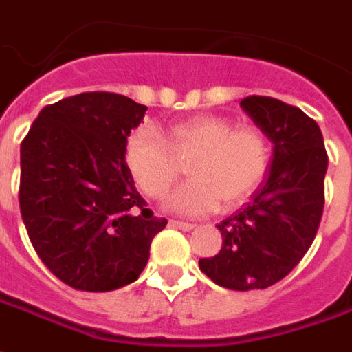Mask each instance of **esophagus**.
Listing matches in <instances>:
<instances>
[{"instance_id": "1", "label": "esophagus", "mask_w": 352, "mask_h": 352, "mask_svg": "<svg viewBox=\"0 0 352 352\" xmlns=\"http://www.w3.org/2000/svg\"><path fill=\"white\" fill-rule=\"evenodd\" d=\"M168 226H170V228L182 229V231H191V229L195 228L193 223H188V221H180V220H170L168 221Z\"/></svg>"}]
</instances>
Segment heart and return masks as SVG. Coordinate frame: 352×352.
<instances>
[{
    "instance_id": "heart-1",
    "label": "heart",
    "mask_w": 352,
    "mask_h": 352,
    "mask_svg": "<svg viewBox=\"0 0 352 352\" xmlns=\"http://www.w3.org/2000/svg\"><path fill=\"white\" fill-rule=\"evenodd\" d=\"M169 142L142 124L129 134L124 164L146 195L163 197L180 174L178 159H189L191 180L168 197V208L188 216L216 210L221 201H246L271 170L273 146L256 126H236L229 117L197 116L168 129Z\"/></svg>"
}]
</instances>
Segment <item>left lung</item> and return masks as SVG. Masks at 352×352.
Wrapping results in <instances>:
<instances>
[{
    "instance_id": "left-lung-1",
    "label": "left lung",
    "mask_w": 352,
    "mask_h": 352,
    "mask_svg": "<svg viewBox=\"0 0 352 352\" xmlns=\"http://www.w3.org/2000/svg\"><path fill=\"white\" fill-rule=\"evenodd\" d=\"M241 108L273 142L263 188L218 223L223 244L199 267L229 290H263L296 267L313 244L324 210L328 155L316 121L271 96H246Z\"/></svg>"
}]
</instances>
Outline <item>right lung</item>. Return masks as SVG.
<instances>
[{
    "label": "right lung",
    "instance_id": "add662e5",
    "mask_svg": "<svg viewBox=\"0 0 352 352\" xmlns=\"http://www.w3.org/2000/svg\"><path fill=\"white\" fill-rule=\"evenodd\" d=\"M146 106L81 92L45 106L21 144V214L37 256L76 290L134 283L166 226L146 208L124 144Z\"/></svg>",
    "mask_w": 352,
    "mask_h": 352
}]
</instances>
